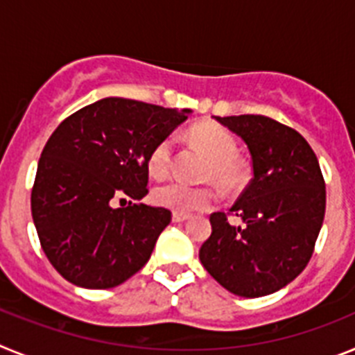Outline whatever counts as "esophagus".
I'll use <instances>...</instances> for the list:
<instances>
[{"label":"esophagus","instance_id":"1","mask_svg":"<svg viewBox=\"0 0 355 355\" xmlns=\"http://www.w3.org/2000/svg\"><path fill=\"white\" fill-rule=\"evenodd\" d=\"M188 218H190V215H188V213L174 211V215H172V220L174 222H184V220H188Z\"/></svg>","mask_w":355,"mask_h":355}]
</instances>
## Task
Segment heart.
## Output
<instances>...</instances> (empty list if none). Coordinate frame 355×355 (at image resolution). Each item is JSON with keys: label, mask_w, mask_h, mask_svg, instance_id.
Returning <instances> with one entry per match:
<instances>
[{"label": "heart", "mask_w": 355, "mask_h": 355, "mask_svg": "<svg viewBox=\"0 0 355 355\" xmlns=\"http://www.w3.org/2000/svg\"><path fill=\"white\" fill-rule=\"evenodd\" d=\"M188 139L209 156L205 180L215 181L227 193L238 192L247 181V167L236 156L238 144L234 135L215 122H199L188 130ZM174 165V140L171 137L156 142L147 156V168L158 180L167 178ZM153 200L163 208L178 213H192L215 205L216 192L211 187H190L172 181L159 184L153 192Z\"/></svg>", "instance_id": "1"}]
</instances>
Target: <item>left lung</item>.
Wrapping results in <instances>:
<instances>
[{
  "instance_id": "8db88e82",
  "label": "left lung",
  "mask_w": 355,
  "mask_h": 355,
  "mask_svg": "<svg viewBox=\"0 0 355 355\" xmlns=\"http://www.w3.org/2000/svg\"><path fill=\"white\" fill-rule=\"evenodd\" d=\"M216 121L245 140L252 180L231 211L211 213L199 259L231 293L256 299L290 284L309 263L325 215V181L302 135L265 115ZM238 216L242 224L227 220Z\"/></svg>"
}]
</instances>
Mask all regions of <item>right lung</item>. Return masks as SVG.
<instances>
[{
  "label": "right lung",
  "instance_id": "obj_1",
  "mask_svg": "<svg viewBox=\"0 0 355 355\" xmlns=\"http://www.w3.org/2000/svg\"><path fill=\"white\" fill-rule=\"evenodd\" d=\"M188 112L106 97L53 131L31 188V216L46 258L69 283L106 290L149 261L172 213L135 200L149 192L153 146Z\"/></svg>",
  "mask_w": 355,
  "mask_h": 355
}]
</instances>
